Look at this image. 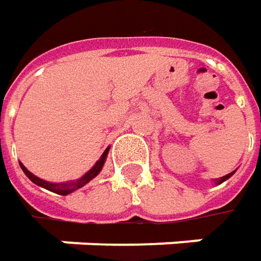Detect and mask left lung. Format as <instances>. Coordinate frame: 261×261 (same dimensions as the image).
Instances as JSON below:
<instances>
[{"instance_id":"obj_1","label":"left lung","mask_w":261,"mask_h":261,"mask_svg":"<svg viewBox=\"0 0 261 261\" xmlns=\"http://www.w3.org/2000/svg\"><path fill=\"white\" fill-rule=\"evenodd\" d=\"M234 173H236V171H232V173H229V174L224 175V177H221V178H216L215 185H221V183H224V181H225V180H228V178H229L231 175L234 174Z\"/></svg>"}]
</instances>
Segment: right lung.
<instances>
[{
    "mask_svg": "<svg viewBox=\"0 0 261 261\" xmlns=\"http://www.w3.org/2000/svg\"><path fill=\"white\" fill-rule=\"evenodd\" d=\"M107 154H109V148H106L103 155L100 156V160L95 163L94 167H93L90 171H87L86 174L83 175L81 178L74 180V181H66V183H50V181H46V180H42V178L36 177L35 174H32L23 164H20V167H21V170L24 171V174L27 175L35 185L40 186V187H43V189L49 190V192H54L56 195L66 196L69 195V193H72V192H75V190H78V189H81L83 186H86L88 181H91L95 175L101 171V168H103V166H105L106 163V158H107Z\"/></svg>",
    "mask_w": 261,
    "mask_h": 261,
    "instance_id": "add662e5",
    "label": "right lung"
}]
</instances>
